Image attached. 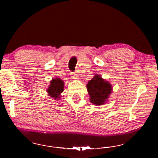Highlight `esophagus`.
Wrapping results in <instances>:
<instances>
[{
	"mask_svg": "<svg viewBox=\"0 0 158 158\" xmlns=\"http://www.w3.org/2000/svg\"><path fill=\"white\" fill-rule=\"evenodd\" d=\"M71 77H72V79H77V74H75V73H71Z\"/></svg>",
	"mask_w": 158,
	"mask_h": 158,
	"instance_id": "esophagus-1",
	"label": "esophagus"
}]
</instances>
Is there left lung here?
Masks as SVG:
<instances>
[{
	"mask_svg": "<svg viewBox=\"0 0 158 158\" xmlns=\"http://www.w3.org/2000/svg\"><path fill=\"white\" fill-rule=\"evenodd\" d=\"M111 90V84L99 75H95L87 84V90L90 96V101L96 105L105 104Z\"/></svg>",
	"mask_w": 158,
	"mask_h": 158,
	"instance_id": "obj_1",
	"label": "left lung"
}]
</instances>
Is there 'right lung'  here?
<instances>
[{"mask_svg": "<svg viewBox=\"0 0 158 158\" xmlns=\"http://www.w3.org/2000/svg\"><path fill=\"white\" fill-rule=\"evenodd\" d=\"M50 83L51 84L47 90L48 93L53 98H59L60 94L63 91V81L60 79H54Z\"/></svg>", "mask_w": 158, "mask_h": 158, "instance_id": "1", "label": "right lung"}]
</instances>
